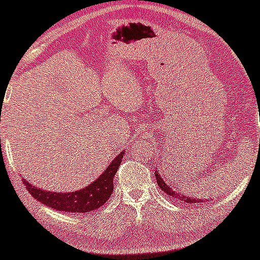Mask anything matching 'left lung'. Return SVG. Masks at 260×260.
<instances>
[{
  "label": "left lung",
  "mask_w": 260,
  "mask_h": 260,
  "mask_svg": "<svg viewBox=\"0 0 260 260\" xmlns=\"http://www.w3.org/2000/svg\"><path fill=\"white\" fill-rule=\"evenodd\" d=\"M155 176H156V183H157V185H159V188L161 189L165 194H168L169 197H173L174 199L181 200V202H185V203H191V204L203 203L202 199H195V198H191V197H189V195L183 194V192H178V191H175V190L171 189L170 186L165 183L164 179L161 178V175L159 174V171L155 170ZM208 202H209V199H208Z\"/></svg>",
  "instance_id": "1"
}]
</instances>
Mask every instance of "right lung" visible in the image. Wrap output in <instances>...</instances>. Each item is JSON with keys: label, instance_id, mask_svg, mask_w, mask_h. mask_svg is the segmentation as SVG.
Masks as SVG:
<instances>
[{"label": "right lung", "instance_id": "right-lung-1", "mask_svg": "<svg viewBox=\"0 0 260 260\" xmlns=\"http://www.w3.org/2000/svg\"><path fill=\"white\" fill-rule=\"evenodd\" d=\"M125 151H121L110 162L104 173L90 185L70 192H55L51 190H42L32 185L30 181L23 179V184L36 200L45 207L53 208L58 211L68 213H90L103 207L114 190V176L116 174Z\"/></svg>", "mask_w": 260, "mask_h": 260}]
</instances>
